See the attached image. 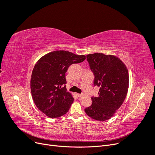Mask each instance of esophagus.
<instances>
[{"mask_svg":"<svg viewBox=\"0 0 155 155\" xmlns=\"http://www.w3.org/2000/svg\"><path fill=\"white\" fill-rule=\"evenodd\" d=\"M76 96L78 97H81V96H82L81 94H78V93H76Z\"/></svg>","mask_w":155,"mask_h":155,"instance_id":"34e87169","label":"esophagus"}]
</instances>
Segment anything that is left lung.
Instances as JSON below:
<instances>
[{
	"instance_id": "left-lung-1",
	"label": "left lung",
	"mask_w": 155,
	"mask_h": 155,
	"mask_svg": "<svg viewBox=\"0 0 155 155\" xmlns=\"http://www.w3.org/2000/svg\"><path fill=\"white\" fill-rule=\"evenodd\" d=\"M87 60L94 75V85L100 87L97 97H92V105L86 114L97 121L113 116L124 103L129 88L128 70L125 64L112 55L95 53L87 55Z\"/></svg>"
}]
</instances>
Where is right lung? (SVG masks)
Returning <instances> with one entry per match:
<instances>
[{"mask_svg":"<svg viewBox=\"0 0 155 155\" xmlns=\"http://www.w3.org/2000/svg\"><path fill=\"white\" fill-rule=\"evenodd\" d=\"M85 59L84 55L56 50L45 55L35 64L30 81L32 98L38 109L49 118H59L68 111L74 97L67 91L65 73L70 65Z\"/></svg>","mask_w":155,"mask_h":155,"instance_id":"add662e5","label":"right lung"}]
</instances>
